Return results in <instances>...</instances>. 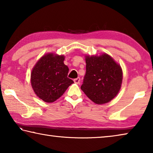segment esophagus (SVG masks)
Listing matches in <instances>:
<instances>
[{"label": "esophagus", "instance_id": "1", "mask_svg": "<svg viewBox=\"0 0 153 153\" xmlns=\"http://www.w3.org/2000/svg\"><path fill=\"white\" fill-rule=\"evenodd\" d=\"M74 81L75 83H76V84H79V82H80V78H79V77H77V78L74 79Z\"/></svg>", "mask_w": 153, "mask_h": 153}]
</instances>
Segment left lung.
<instances>
[{
  "label": "left lung",
  "instance_id": "obj_1",
  "mask_svg": "<svg viewBox=\"0 0 153 153\" xmlns=\"http://www.w3.org/2000/svg\"><path fill=\"white\" fill-rule=\"evenodd\" d=\"M86 72L81 89L92 102H110L120 92L123 71L120 64L107 53L86 55Z\"/></svg>",
  "mask_w": 153,
  "mask_h": 153
}]
</instances>
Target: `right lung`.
Segmentation results:
<instances>
[{
    "label": "right lung",
    "mask_w": 153,
    "mask_h": 153,
    "mask_svg": "<svg viewBox=\"0 0 153 153\" xmlns=\"http://www.w3.org/2000/svg\"><path fill=\"white\" fill-rule=\"evenodd\" d=\"M64 60V55L47 53L33 67L31 85L36 96L46 102L55 101L74 83L67 77L69 68Z\"/></svg>",
    "instance_id": "1"
}]
</instances>
